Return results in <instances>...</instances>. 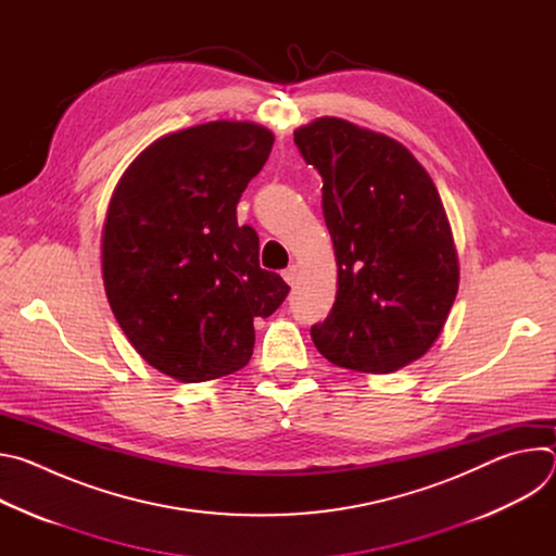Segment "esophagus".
I'll list each match as a JSON object with an SVG mask.
<instances>
[{"label": "esophagus", "instance_id": "esophagus-1", "mask_svg": "<svg viewBox=\"0 0 556 556\" xmlns=\"http://www.w3.org/2000/svg\"><path fill=\"white\" fill-rule=\"evenodd\" d=\"M281 277L286 279L288 286H294L296 279H299V268H296V266H290V268H286V270L281 273Z\"/></svg>", "mask_w": 556, "mask_h": 556}]
</instances>
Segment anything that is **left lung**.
Returning <instances> with one entry per match:
<instances>
[{
	"label": "left lung",
	"instance_id": "obj_1",
	"mask_svg": "<svg viewBox=\"0 0 556 556\" xmlns=\"http://www.w3.org/2000/svg\"><path fill=\"white\" fill-rule=\"evenodd\" d=\"M324 178L337 257V301L312 341L330 363L389 374L438 341L459 286L440 193L414 153L384 134L321 116L294 129Z\"/></svg>",
	"mask_w": 556,
	"mask_h": 556
}]
</instances>
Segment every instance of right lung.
Returning <instances> with one entry per match:
<instances>
[{
  "label": "right lung",
  "mask_w": 556,
  "mask_h": 556,
  "mask_svg": "<svg viewBox=\"0 0 556 556\" xmlns=\"http://www.w3.org/2000/svg\"><path fill=\"white\" fill-rule=\"evenodd\" d=\"M270 129L211 121L165 134L121 176L103 224L110 307L134 350L157 371L204 382L242 369L257 316L288 283L260 268V237L237 224V202L273 149Z\"/></svg>",
  "instance_id": "1"
}]
</instances>
